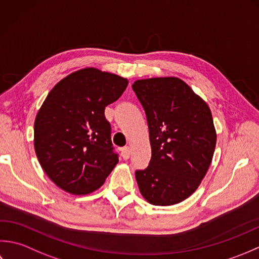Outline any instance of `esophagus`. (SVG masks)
<instances>
[{
  "label": "esophagus",
  "mask_w": 259,
  "mask_h": 259,
  "mask_svg": "<svg viewBox=\"0 0 259 259\" xmlns=\"http://www.w3.org/2000/svg\"><path fill=\"white\" fill-rule=\"evenodd\" d=\"M120 154H122L124 160H128V157L131 155V149L128 146H124L120 149Z\"/></svg>",
  "instance_id": "esophagus-1"
}]
</instances>
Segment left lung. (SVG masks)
<instances>
[{"label": "left lung", "mask_w": 259, "mask_h": 259, "mask_svg": "<svg viewBox=\"0 0 259 259\" xmlns=\"http://www.w3.org/2000/svg\"><path fill=\"white\" fill-rule=\"evenodd\" d=\"M150 132L152 157L135 178L154 205H172L196 191L212 161L217 134L204 100L177 77L136 80Z\"/></svg>", "instance_id": "8db88e82"}]
</instances>
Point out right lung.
<instances>
[{
	"label": "right lung",
	"instance_id": "add662e5",
	"mask_svg": "<svg viewBox=\"0 0 259 259\" xmlns=\"http://www.w3.org/2000/svg\"><path fill=\"white\" fill-rule=\"evenodd\" d=\"M128 85L126 78L85 68L51 89L34 120V150L52 182L71 194L103 186L118 163L105 107Z\"/></svg>",
	"mask_w": 259,
	"mask_h": 259
}]
</instances>
